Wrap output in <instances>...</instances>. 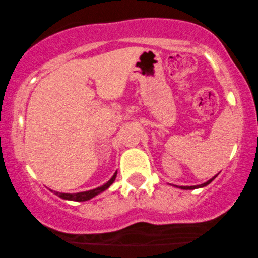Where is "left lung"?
I'll return each instance as SVG.
<instances>
[{"label": "left lung", "instance_id": "8db88e82", "mask_svg": "<svg viewBox=\"0 0 258 258\" xmlns=\"http://www.w3.org/2000/svg\"><path fill=\"white\" fill-rule=\"evenodd\" d=\"M216 176H217V174H216ZM216 176L214 177V178H211L210 180H207V182L204 183V184L194 185V186H179V188H180V189H197V188H201V186H205V185H207V184H210V183H211L212 180H214V179L216 178Z\"/></svg>", "mask_w": 258, "mask_h": 258}]
</instances>
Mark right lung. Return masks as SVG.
Wrapping results in <instances>:
<instances>
[{
    "label": "right lung",
    "instance_id": "add662e5",
    "mask_svg": "<svg viewBox=\"0 0 258 258\" xmlns=\"http://www.w3.org/2000/svg\"><path fill=\"white\" fill-rule=\"evenodd\" d=\"M115 178H116V172L114 173V176L111 177L110 179L108 180V182L105 183V184H103L102 186H98V188L96 189H92V190H88V191H82V193H75V194H68V193H58V191H54L55 195H58L59 198H61V199H65V200H73V201H86V200H90L91 198L96 197V195H98L102 193V191H104L105 189H108L109 186L112 184V182H114Z\"/></svg>",
    "mask_w": 258,
    "mask_h": 258
}]
</instances>
